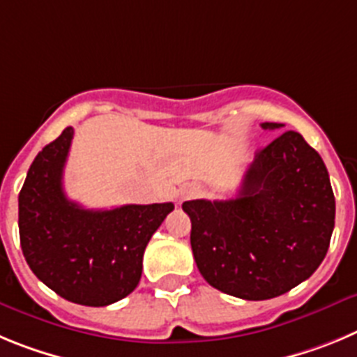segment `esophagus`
I'll use <instances>...</instances> for the list:
<instances>
[{"label":"esophagus","mask_w":357,"mask_h":357,"mask_svg":"<svg viewBox=\"0 0 357 357\" xmlns=\"http://www.w3.org/2000/svg\"><path fill=\"white\" fill-rule=\"evenodd\" d=\"M199 186L197 185H186L181 188V201H185V199H192L195 197V195H199Z\"/></svg>","instance_id":"34e87169"}]
</instances>
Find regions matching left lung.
I'll list each match as a JSON object with an SVG mask.
<instances>
[{
    "mask_svg": "<svg viewBox=\"0 0 357 357\" xmlns=\"http://www.w3.org/2000/svg\"><path fill=\"white\" fill-rule=\"evenodd\" d=\"M183 211L192 220V252L202 278L233 297L265 301L319 268L336 206L319 153L297 131H281L256 153L236 197L186 201Z\"/></svg>",
    "mask_w": 357,
    "mask_h": 357,
    "instance_id": "1",
    "label": "left lung"
}]
</instances>
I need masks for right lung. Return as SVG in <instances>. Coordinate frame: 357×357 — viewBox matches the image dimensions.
I'll return each instance as SVG.
<instances>
[{
    "mask_svg": "<svg viewBox=\"0 0 357 357\" xmlns=\"http://www.w3.org/2000/svg\"><path fill=\"white\" fill-rule=\"evenodd\" d=\"M73 128L47 144L19 192V238L31 272L54 294L82 306H108L137 288L151 236L172 202L85 210L63 192Z\"/></svg>",
    "mask_w": 357,
    "mask_h": 357,
    "instance_id": "1",
    "label": "right lung"
}]
</instances>
